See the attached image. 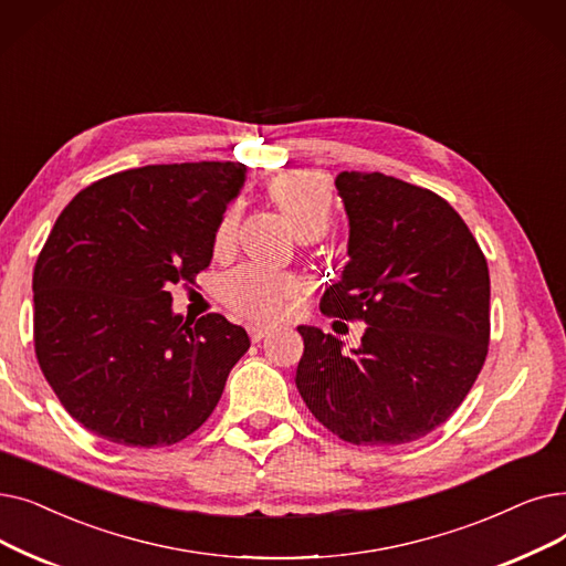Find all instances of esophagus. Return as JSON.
Returning <instances> with one entry per match:
<instances>
[{
  "label": "esophagus",
  "mask_w": 566,
  "mask_h": 566,
  "mask_svg": "<svg viewBox=\"0 0 566 566\" xmlns=\"http://www.w3.org/2000/svg\"><path fill=\"white\" fill-rule=\"evenodd\" d=\"M248 331H250L252 342H261V339L265 337V333L270 331V326H265V324H250V326H248Z\"/></svg>",
  "instance_id": "esophagus-1"
}]
</instances>
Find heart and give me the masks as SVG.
<instances>
[{"instance_id": "1", "label": "heart", "mask_w": 566, "mask_h": 566, "mask_svg": "<svg viewBox=\"0 0 566 566\" xmlns=\"http://www.w3.org/2000/svg\"><path fill=\"white\" fill-rule=\"evenodd\" d=\"M270 199L277 203L289 227L301 240L324 235L333 219V191L316 170H289L268 182ZM240 222V203L227 208L214 231V252H227ZM224 301L231 310L252 318H275L296 293V282L282 273L244 265L224 280Z\"/></svg>"}]
</instances>
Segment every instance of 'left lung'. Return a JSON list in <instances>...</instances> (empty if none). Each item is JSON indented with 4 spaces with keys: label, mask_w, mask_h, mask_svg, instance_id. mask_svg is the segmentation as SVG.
I'll list each match as a JSON object with an SVG mask.
<instances>
[{
    "label": "left lung",
    "mask_w": 566,
    "mask_h": 566,
    "mask_svg": "<svg viewBox=\"0 0 566 566\" xmlns=\"http://www.w3.org/2000/svg\"><path fill=\"white\" fill-rule=\"evenodd\" d=\"M349 217V263L322 312L367 328L360 347L298 326L296 386L344 441L398 447L449 421L490 342L488 263L462 217L430 189L384 174L335 178Z\"/></svg>",
    "instance_id": "obj_1"
}]
</instances>
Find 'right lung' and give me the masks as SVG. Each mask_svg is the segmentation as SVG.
<instances>
[{"label":"right lung","mask_w":566,"mask_h":566,"mask_svg":"<svg viewBox=\"0 0 566 566\" xmlns=\"http://www.w3.org/2000/svg\"><path fill=\"white\" fill-rule=\"evenodd\" d=\"M248 166L157 164L90 185L62 210L34 265V352L64 409L125 447L199 430L250 349L222 314L185 322L170 284L210 265L214 231Z\"/></svg>","instance_id":"right-lung-1"}]
</instances>
